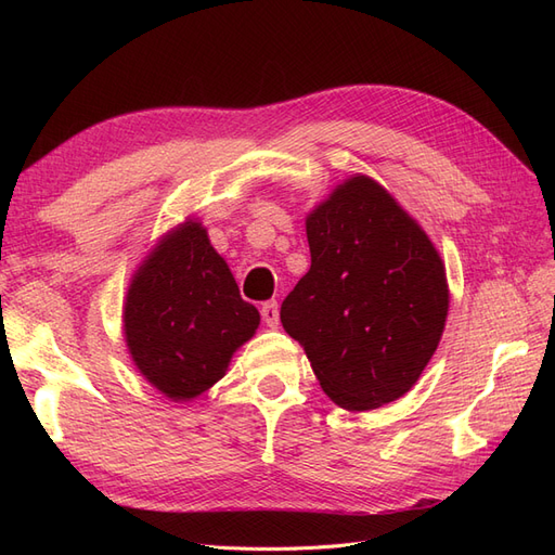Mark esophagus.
<instances>
[{
	"label": "esophagus",
	"mask_w": 555,
	"mask_h": 555,
	"mask_svg": "<svg viewBox=\"0 0 555 555\" xmlns=\"http://www.w3.org/2000/svg\"><path fill=\"white\" fill-rule=\"evenodd\" d=\"M261 317H263L266 326L278 328V324H280V310H278L275 300H266V304L261 306Z\"/></svg>",
	"instance_id": "esophagus-1"
}]
</instances>
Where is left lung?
Instances as JSON below:
<instances>
[{"label": "left lung", "instance_id": "obj_1", "mask_svg": "<svg viewBox=\"0 0 555 555\" xmlns=\"http://www.w3.org/2000/svg\"><path fill=\"white\" fill-rule=\"evenodd\" d=\"M310 271L282 300L324 393L349 412L405 396L440 345L449 289L426 231L379 182L354 176L306 220Z\"/></svg>", "mask_w": 555, "mask_h": 555}]
</instances>
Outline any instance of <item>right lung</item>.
<instances>
[{
  "mask_svg": "<svg viewBox=\"0 0 555 555\" xmlns=\"http://www.w3.org/2000/svg\"><path fill=\"white\" fill-rule=\"evenodd\" d=\"M125 340L139 373L176 402L222 379L229 361L259 326L206 229L182 222L133 273L125 300Z\"/></svg>",
  "mask_w": 555,
  "mask_h": 555,
  "instance_id": "add662e5",
  "label": "right lung"
}]
</instances>
